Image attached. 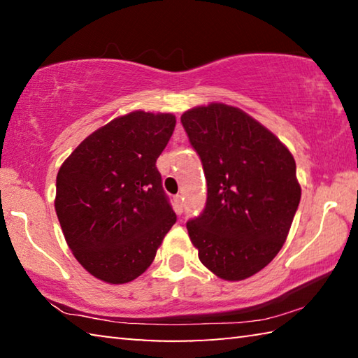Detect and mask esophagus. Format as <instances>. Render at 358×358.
I'll list each match as a JSON object with an SVG mask.
<instances>
[{"mask_svg":"<svg viewBox=\"0 0 358 358\" xmlns=\"http://www.w3.org/2000/svg\"><path fill=\"white\" fill-rule=\"evenodd\" d=\"M183 196H175L173 197V205H175V211H177L178 215L183 213Z\"/></svg>","mask_w":358,"mask_h":358,"instance_id":"obj_1","label":"esophagus"}]
</instances>
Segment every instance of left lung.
I'll list each match as a JSON object with an SVG mask.
<instances>
[{"label":"left lung","instance_id":"1","mask_svg":"<svg viewBox=\"0 0 358 358\" xmlns=\"http://www.w3.org/2000/svg\"><path fill=\"white\" fill-rule=\"evenodd\" d=\"M181 124L207 178V203L186 222L187 234L216 276L246 280L287 238L301 196L294 156L237 107H194L181 115Z\"/></svg>","mask_w":358,"mask_h":358}]
</instances>
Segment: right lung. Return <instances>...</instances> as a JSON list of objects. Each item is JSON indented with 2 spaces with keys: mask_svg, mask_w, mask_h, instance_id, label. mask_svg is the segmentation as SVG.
<instances>
[{
  "mask_svg": "<svg viewBox=\"0 0 358 358\" xmlns=\"http://www.w3.org/2000/svg\"><path fill=\"white\" fill-rule=\"evenodd\" d=\"M175 123L172 113L131 112L94 131L59 167L55 210L64 238L101 281L141 276L177 221L156 167Z\"/></svg>",
  "mask_w": 358,
  "mask_h": 358,
  "instance_id": "add662e5",
  "label": "right lung"
}]
</instances>
